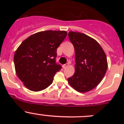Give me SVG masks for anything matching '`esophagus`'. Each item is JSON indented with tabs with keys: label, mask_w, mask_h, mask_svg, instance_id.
<instances>
[{
	"label": "esophagus",
	"mask_w": 124,
	"mask_h": 124,
	"mask_svg": "<svg viewBox=\"0 0 124 124\" xmlns=\"http://www.w3.org/2000/svg\"><path fill=\"white\" fill-rule=\"evenodd\" d=\"M68 66H69V63H65V64L63 65V66H62V67H63V69H65V68H67V67H68Z\"/></svg>",
	"instance_id": "1"
}]
</instances>
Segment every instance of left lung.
Segmentation results:
<instances>
[{
	"instance_id": "obj_1",
	"label": "left lung",
	"mask_w": 124,
	"mask_h": 124,
	"mask_svg": "<svg viewBox=\"0 0 124 124\" xmlns=\"http://www.w3.org/2000/svg\"><path fill=\"white\" fill-rule=\"evenodd\" d=\"M68 37L74 47L76 65L74 74L68 82L78 92H88L100 83L106 74V55L97 41L84 33L71 31Z\"/></svg>"
}]
</instances>
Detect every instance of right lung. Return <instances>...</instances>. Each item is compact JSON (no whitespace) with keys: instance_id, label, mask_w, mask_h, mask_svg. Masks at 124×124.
<instances>
[{"instance_id":"right-lung-1","label":"right lung","mask_w":124,"mask_h":124,"mask_svg":"<svg viewBox=\"0 0 124 124\" xmlns=\"http://www.w3.org/2000/svg\"><path fill=\"white\" fill-rule=\"evenodd\" d=\"M67 35L65 31H46L23 41L14 54V65L18 78L32 91L45 89L53 81L62 66L56 62L57 48Z\"/></svg>"}]
</instances>
